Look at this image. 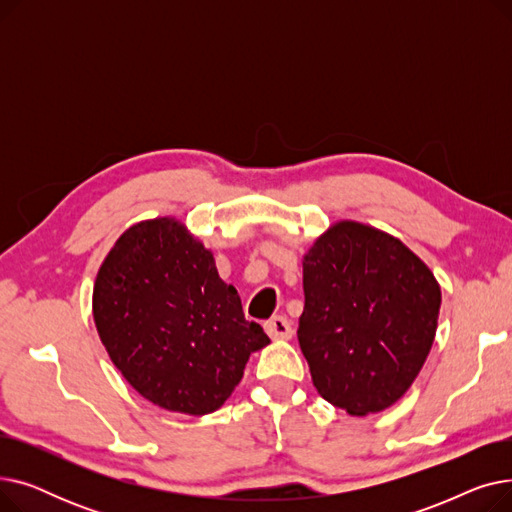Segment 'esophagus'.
<instances>
[{
  "instance_id": "esophagus-1",
  "label": "esophagus",
  "mask_w": 512,
  "mask_h": 512,
  "mask_svg": "<svg viewBox=\"0 0 512 512\" xmlns=\"http://www.w3.org/2000/svg\"><path fill=\"white\" fill-rule=\"evenodd\" d=\"M265 332L272 340H290L292 338V324L284 315H274L265 321Z\"/></svg>"
}]
</instances>
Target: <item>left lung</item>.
<instances>
[{"label":"left lung","mask_w":512,"mask_h":512,"mask_svg":"<svg viewBox=\"0 0 512 512\" xmlns=\"http://www.w3.org/2000/svg\"><path fill=\"white\" fill-rule=\"evenodd\" d=\"M299 344L319 396L353 417L392 407L419 375L442 290L400 238L334 222L303 255Z\"/></svg>","instance_id":"1"}]
</instances>
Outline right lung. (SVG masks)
I'll use <instances>...</instances> for the list:
<instances>
[{"label": "right lung", "instance_id": "1", "mask_svg": "<svg viewBox=\"0 0 512 512\" xmlns=\"http://www.w3.org/2000/svg\"><path fill=\"white\" fill-rule=\"evenodd\" d=\"M93 319L124 380L155 407L218 411L270 338L207 249L172 215L132 224L99 265Z\"/></svg>", "mask_w": 512, "mask_h": 512}]
</instances>
